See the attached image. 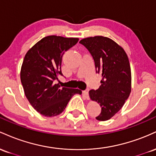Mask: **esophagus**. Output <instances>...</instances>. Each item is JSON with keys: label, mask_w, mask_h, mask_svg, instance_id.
I'll return each mask as SVG.
<instances>
[{"label": "esophagus", "mask_w": 156, "mask_h": 156, "mask_svg": "<svg viewBox=\"0 0 156 156\" xmlns=\"http://www.w3.org/2000/svg\"><path fill=\"white\" fill-rule=\"evenodd\" d=\"M89 89H86V90L83 91V94L86 96V98H87V99L89 98Z\"/></svg>", "instance_id": "1"}]
</instances>
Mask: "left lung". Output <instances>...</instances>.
Listing matches in <instances>:
<instances>
[{"label":"left lung","mask_w":156,"mask_h":156,"mask_svg":"<svg viewBox=\"0 0 156 156\" xmlns=\"http://www.w3.org/2000/svg\"><path fill=\"white\" fill-rule=\"evenodd\" d=\"M79 43L89 51L96 73L102 75L99 89L89 91L91 100L98 102L101 107V114L96 119L108 120L120 110L131 92L128 57L122 48L108 37H88Z\"/></svg>","instance_id":"left-lung-1"}]
</instances>
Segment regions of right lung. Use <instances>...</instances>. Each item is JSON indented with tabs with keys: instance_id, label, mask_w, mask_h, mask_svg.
I'll list each match as a JSON object with an SVG mask.
<instances>
[{
	"instance_id": "1",
	"label": "right lung",
	"mask_w": 156,
	"mask_h": 156,
	"mask_svg": "<svg viewBox=\"0 0 156 156\" xmlns=\"http://www.w3.org/2000/svg\"><path fill=\"white\" fill-rule=\"evenodd\" d=\"M78 38L48 36L26 53L20 71V80L27 99L39 114L51 117L63 112L72 97L80 89L61 87L55 83L61 70L65 51L78 42Z\"/></svg>"
}]
</instances>
